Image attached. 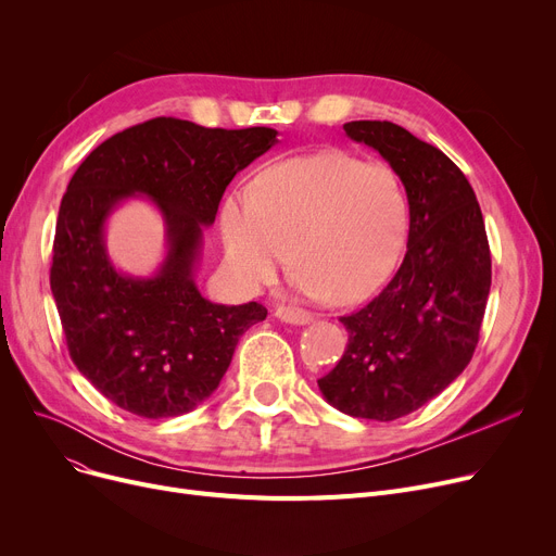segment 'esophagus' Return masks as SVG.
Instances as JSON below:
<instances>
[{
	"instance_id": "1",
	"label": "esophagus",
	"mask_w": 556,
	"mask_h": 556,
	"mask_svg": "<svg viewBox=\"0 0 556 556\" xmlns=\"http://www.w3.org/2000/svg\"><path fill=\"white\" fill-rule=\"evenodd\" d=\"M275 317L281 319V323H286V325H295V327H304V325L313 323V313H308L304 308H295V306L275 308Z\"/></svg>"
}]
</instances>
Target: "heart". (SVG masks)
Returning <instances> with one entry per match:
<instances>
[{
    "label": "heart",
    "instance_id": "heart-1",
    "mask_svg": "<svg viewBox=\"0 0 556 556\" xmlns=\"http://www.w3.org/2000/svg\"><path fill=\"white\" fill-rule=\"evenodd\" d=\"M410 207L399 175L342 151L283 160L258 175L252 195L220 207L229 275L248 290L266 286L295 250L298 288L333 304H358L399 270Z\"/></svg>",
    "mask_w": 556,
    "mask_h": 556
}]
</instances>
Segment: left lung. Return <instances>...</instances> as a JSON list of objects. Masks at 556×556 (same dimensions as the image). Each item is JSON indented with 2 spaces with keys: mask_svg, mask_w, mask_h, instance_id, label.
I'll return each instance as SVG.
<instances>
[{
  "mask_svg": "<svg viewBox=\"0 0 556 556\" xmlns=\"http://www.w3.org/2000/svg\"><path fill=\"white\" fill-rule=\"evenodd\" d=\"M344 132L399 175L410 231L383 293L340 317L349 344L317 386L349 417L394 421L444 392L469 365L491 288V254L478 198L440 149L392 122H349Z\"/></svg>",
  "mask_w": 556,
  "mask_h": 556,
  "instance_id": "left-lung-1",
  "label": "left lung"
}]
</instances>
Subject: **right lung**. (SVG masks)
I'll return each mask as SVG.
<instances>
[{"mask_svg":"<svg viewBox=\"0 0 556 556\" xmlns=\"http://www.w3.org/2000/svg\"><path fill=\"white\" fill-rule=\"evenodd\" d=\"M273 128L223 130L157 116L85 157L55 223L51 293L70 356L105 399L146 417H178L207 401L239 338L268 311L200 295L195 268L233 175L277 143ZM132 197L156 204L167 252L149 278L116 269L109 216Z\"/></svg>","mask_w":556,"mask_h":556,"instance_id":"right-lung-1","label":"right lung"}]
</instances>
